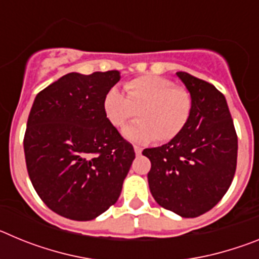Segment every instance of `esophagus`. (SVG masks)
<instances>
[{
    "label": "esophagus",
    "mask_w": 259,
    "mask_h": 259,
    "mask_svg": "<svg viewBox=\"0 0 259 259\" xmlns=\"http://www.w3.org/2000/svg\"><path fill=\"white\" fill-rule=\"evenodd\" d=\"M134 150H135V153H136V155H140L141 152H143V149H141L140 146H136V145L134 146Z\"/></svg>",
    "instance_id": "obj_1"
}]
</instances>
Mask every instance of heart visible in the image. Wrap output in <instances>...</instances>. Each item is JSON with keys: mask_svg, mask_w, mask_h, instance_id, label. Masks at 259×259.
I'll return each instance as SVG.
<instances>
[{"mask_svg": "<svg viewBox=\"0 0 259 259\" xmlns=\"http://www.w3.org/2000/svg\"><path fill=\"white\" fill-rule=\"evenodd\" d=\"M125 96L116 88L104 97V113L114 127H122L134 118L139 120L123 130V136L135 143H167L184 130L191 116V93L174 87L171 80L144 75L124 84Z\"/></svg>", "mask_w": 259, "mask_h": 259, "instance_id": "b5f03b06", "label": "heart"}]
</instances>
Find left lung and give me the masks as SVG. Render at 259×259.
<instances>
[{
    "mask_svg": "<svg viewBox=\"0 0 259 259\" xmlns=\"http://www.w3.org/2000/svg\"><path fill=\"white\" fill-rule=\"evenodd\" d=\"M192 97L189 120L175 139L143 154L152 162L153 197L183 218L211 210L230 188L237 162V135L224 96L212 84L176 72Z\"/></svg>",
    "mask_w": 259,
    "mask_h": 259,
    "instance_id": "obj_1",
    "label": "left lung"
}]
</instances>
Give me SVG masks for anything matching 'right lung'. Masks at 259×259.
<instances>
[{
	"label": "right lung",
	"instance_id": "1",
	"mask_svg": "<svg viewBox=\"0 0 259 259\" xmlns=\"http://www.w3.org/2000/svg\"><path fill=\"white\" fill-rule=\"evenodd\" d=\"M119 71L70 74L36 96L24 135L29 179L57 214L92 221L118 201L135 150L104 113Z\"/></svg>",
	"mask_w": 259,
	"mask_h": 259
}]
</instances>
